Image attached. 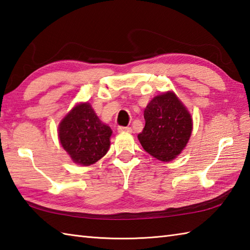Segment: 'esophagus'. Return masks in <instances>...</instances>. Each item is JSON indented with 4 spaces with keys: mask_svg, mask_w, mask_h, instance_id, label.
I'll list each match as a JSON object with an SVG mask.
<instances>
[{
    "mask_svg": "<svg viewBox=\"0 0 250 250\" xmlns=\"http://www.w3.org/2000/svg\"><path fill=\"white\" fill-rule=\"evenodd\" d=\"M118 130L119 132H131L130 127H125V126H120Z\"/></svg>",
    "mask_w": 250,
    "mask_h": 250,
    "instance_id": "34e87169",
    "label": "esophagus"
}]
</instances>
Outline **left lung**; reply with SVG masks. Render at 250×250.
Listing matches in <instances>:
<instances>
[{"instance_id": "8db88e82", "label": "left lung", "mask_w": 250, "mask_h": 250, "mask_svg": "<svg viewBox=\"0 0 250 250\" xmlns=\"http://www.w3.org/2000/svg\"><path fill=\"white\" fill-rule=\"evenodd\" d=\"M146 125L138 139L155 159L170 162L189 141L193 122L189 111L172 91L154 97L145 109Z\"/></svg>"}]
</instances>
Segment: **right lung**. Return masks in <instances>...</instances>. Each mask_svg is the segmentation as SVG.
Here are the masks:
<instances>
[{
	"instance_id": "add662e5",
	"label": "right lung",
	"mask_w": 250,
	"mask_h": 250,
	"mask_svg": "<svg viewBox=\"0 0 250 250\" xmlns=\"http://www.w3.org/2000/svg\"><path fill=\"white\" fill-rule=\"evenodd\" d=\"M112 129L104 124L88 103L76 104L60 122V144L79 165L95 164L110 147Z\"/></svg>"
}]
</instances>
